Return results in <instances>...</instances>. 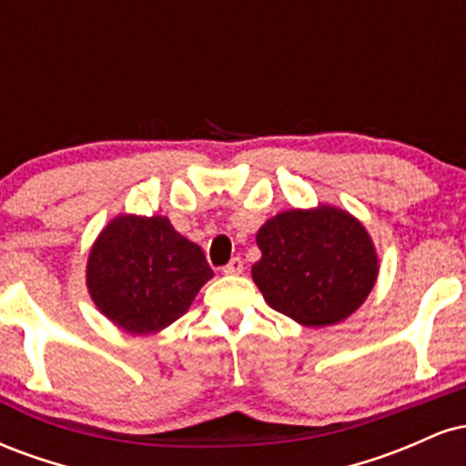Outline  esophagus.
Instances as JSON below:
<instances>
[{
	"mask_svg": "<svg viewBox=\"0 0 466 466\" xmlns=\"http://www.w3.org/2000/svg\"><path fill=\"white\" fill-rule=\"evenodd\" d=\"M243 269H245V263L237 256V258H232L226 267H223V274H226V276H240V274H243Z\"/></svg>",
	"mask_w": 466,
	"mask_h": 466,
	"instance_id": "obj_1",
	"label": "esophagus"
}]
</instances>
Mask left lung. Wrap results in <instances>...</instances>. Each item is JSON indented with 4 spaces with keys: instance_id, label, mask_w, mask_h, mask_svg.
I'll use <instances>...</instances> for the list:
<instances>
[{
    "instance_id": "1",
    "label": "left lung",
    "mask_w": 466,
    "mask_h": 466,
    "mask_svg": "<svg viewBox=\"0 0 466 466\" xmlns=\"http://www.w3.org/2000/svg\"><path fill=\"white\" fill-rule=\"evenodd\" d=\"M251 280L265 302L307 329L350 318L370 296L379 254L363 223L330 203L278 212L256 232Z\"/></svg>"
}]
</instances>
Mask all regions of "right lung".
Returning a JSON list of instances; mask_svg holds the SVG:
<instances>
[{"instance_id":"obj_1","label":"right lung","mask_w":466,"mask_h":466,"mask_svg":"<svg viewBox=\"0 0 466 466\" xmlns=\"http://www.w3.org/2000/svg\"><path fill=\"white\" fill-rule=\"evenodd\" d=\"M212 276L199 245L159 215L111 218L96 237L85 269L96 309L129 335L173 324Z\"/></svg>"}]
</instances>
